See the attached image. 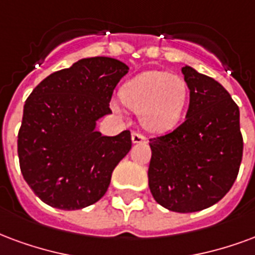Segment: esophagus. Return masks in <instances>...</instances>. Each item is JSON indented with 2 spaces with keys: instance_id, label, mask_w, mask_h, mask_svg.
I'll use <instances>...</instances> for the list:
<instances>
[{
  "instance_id": "1",
  "label": "esophagus",
  "mask_w": 255,
  "mask_h": 255,
  "mask_svg": "<svg viewBox=\"0 0 255 255\" xmlns=\"http://www.w3.org/2000/svg\"><path fill=\"white\" fill-rule=\"evenodd\" d=\"M131 139H132V143H144L146 142V137L143 136L142 133L132 132L131 135Z\"/></svg>"
}]
</instances>
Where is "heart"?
<instances>
[{
	"label": "heart",
	"mask_w": 255,
	"mask_h": 255,
	"mask_svg": "<svg viewBox=\"0 0 255 255\" xmlns=\"http://www.w3.org/2000/svg\"><path fill=\"white\" fill-rule=\"evenodd\" d=\"M122 103L133 112L147 131L166 132L180 123L188 101V86L178 75L146 71L133 77L120 89ZM118 111V104L113 103Z\"/></svg>",
	"instance_id": "b5f03b06"
}]
</instances>
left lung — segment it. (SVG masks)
Masks as SVG:
<instances>
[{
    "label": "left lung",
    "instance_id": "obj_1",
    "mask_svg": "<svg viewBox=\"0 0 255 255\" xmlns=\"http://www.w3.org/2000/svg\"><path fill=\"white\" fill-rule=\"evenodd\" d=\"M189 88L185 122L151 137L148 186L158 204L173 212H196L218 203L237 180L243 139L239 108L214 78L182 67Z\"/></svg>",
    "mask_w": 255,
    "mask_h": 255
}]
</instances>
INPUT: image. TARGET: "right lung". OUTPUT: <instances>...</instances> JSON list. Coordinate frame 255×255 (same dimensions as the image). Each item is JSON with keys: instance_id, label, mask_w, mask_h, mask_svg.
Masks as SVG:
<instances>
[{"instance_id": "add662e5", "label": "right lung", "mask_w": 255, "mask_h": 255, "mask_svg": "<svg viewBox=\"0 0 255 255\" xmlns=\"http://www.w3.org/2000/svg\"><path fill=\"white\" fill-rule=\"evenodd\" d=\"M128 70L108 56L85 58L32 90L17 152L24 180L43 203L74 211L108 190L113 169L131 150V132L105 136L96 124L112 113L113 90Z\"/></svg>"}]
</instances>
